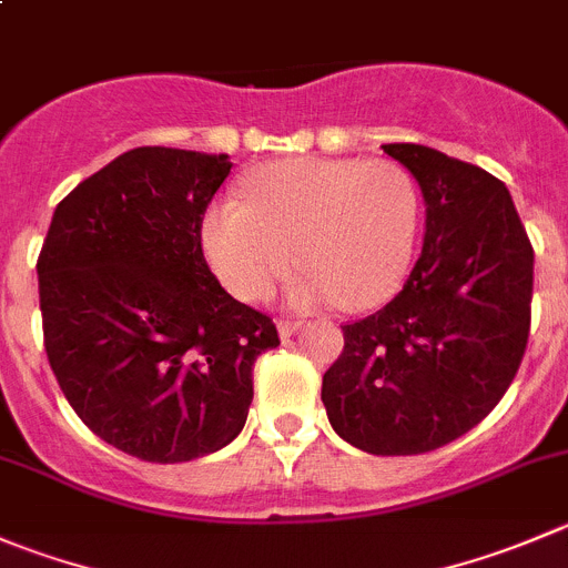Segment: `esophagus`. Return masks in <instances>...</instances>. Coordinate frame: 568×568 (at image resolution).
Returning a JSON list of instances; mask_svg holds the SVG:
<instances>
[{
  "label": "esophagus",
  "mask_w": 568,
  "mask_h": 568,
  "mask_svg": "<svg viewBox=\"0 0 568 568\" xmlns=\"http://www.w3.org/2000/svg\"><path fill=\"white\" fill-rule=\"evenodd\" d=\"M277 329H280V338L288 341L291 335L296 333V329H302V322H300V318H280Z\"/></svg>",
  "instance_id": "1"
}]
</instances>
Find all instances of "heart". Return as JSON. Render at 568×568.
Listing matches in <instances>:
<instances>
[{
  "instance_id": "b5f03b06",
  "label": "heart",
  "mask_w": 568,
  "mask_h": 568,
  "mask_svg": "<svg viewBox=\"0 0 568 568\" xmlns=\"http://www.w3.org/2000/svg\"><path fill=\"white\" fill-rule=\"evenodd\" d=\"M422 194L407 169L361 158H291L246 178V202L224 200L202 246L224 288L263 300L294 266V305L368 311L399 291L418 244Z\"/></svg>"
}]
</instances>
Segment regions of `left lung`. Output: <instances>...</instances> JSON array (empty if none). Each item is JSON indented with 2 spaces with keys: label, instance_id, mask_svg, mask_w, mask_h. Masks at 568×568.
Here are the masks:
<instances>
[{
  "label": "left lung",
  "instance_id": "left-lung-1",
  "mask_svg": "<svg viewBox=\"0 0 568 568\" xmlns=\"http://www.w3.org/2000/svg\"><path fill=\"white\" fill-rule=\"evenodd\" d=\"M422 189L424 244L399 294L344 324L324 372L333 430L368 455H422L497 407L530 335L532 244L503 180L422 144H385Z\"/></svg>",
  "mask_w": 568,
  "mask_h": 568
}]
</instances>
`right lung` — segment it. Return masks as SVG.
Segmentation results:
<instances>
[{
	"label": "right lung",
	"instance_id": "right-lung-1",
	"mask_svg": "<svg viewBox=\"0 0 568 568\" xmlns=\"http://www.w3.org/2000/svg\"><path fill=\"white\" fill-rule=\"evenodd\" d=\"M227 155L138 146L82 180L38 255L43 346L77 416L150 464L227 447L252 405V366L280 344L202 252Z\"/></svg>",
	"mask_w": 568,
	"mask_h": 568
}]
</instances>
